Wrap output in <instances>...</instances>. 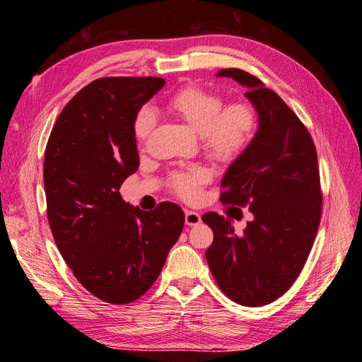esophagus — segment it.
<instances>
[{
	"instance_id": "obj_1",
	"label": "esophagus",
	"mask_w": 362,
	"mask_h": 362,
	"mask_svg": "<svg viewBox=\"0 0 362 362\" xmlns=\"http://www.w3.org/2000/svg\"><path fill=\"white\" fill-rule=\"evenodd\" d=\"M201 223V216L196 213V211H190V210H185V225L189 226H196Z\"/></svg>"
}]
</instances>
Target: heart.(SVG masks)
Masks as SVG:
<instances>
[{
  "mask_svg": "<svg viewBox=\"0 0 362 362\" xmlns=\"http://www.w3.org/2000/svg\"><path fill=\"white\" fill-rule=\"evenodd\" d=\"M172 113L181 117L202 137V146L213 158L231 161L250 145L257 131V115L247 104L223 107L217 93L198 86H187L175 92L166 103ZM156 124V116L148 108L134 120V134L139 144H145ZM206 181V172L194 168L175 173L172 185L182 198H196L199 185Z\"/></svg>",
  "mask_w": 362,
  "mask_h": 362,
  "instance_id": "b5f03b06",
  "label": "heart"
}]
</instances>
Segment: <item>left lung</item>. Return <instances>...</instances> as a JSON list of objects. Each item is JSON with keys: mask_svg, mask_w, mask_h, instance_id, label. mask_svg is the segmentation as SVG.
Here are the masks:
<instances>
[{"mask_svg": "<svg viewBox=\"0 0 362 362\" xmlns=\"http://www.w3.org/2000/svg\"><path fill=\"white\" fill-rule=\"evenodd\" d=\"M217 76L246 87L258 129L221 182V201L247 205L252 221L235 234L233 218L240 214L205 213L202 221L214 233L205 257L229 299L261 306L293 286L313 247L322 216L317 151L299 117L257 76L234 68Z\"/></svg>", "mask_w": 362, "mask_h": 362, "instance_id": "8db88e82", "label": "left lung"}]
</instances>
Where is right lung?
I'll return each instance as SVG.
<instances>
[{"label": "right lung", "mask_w": 362, "mask_h": 362, "mask_svg": "<svg viewBox=\"0 0 362 362\" xmlns=\"http://www.w3.org/2000/svg\"><path fill=\"white\" fill-rule=\"evenodd\" d=\"M163 86L156 76L92 81L63 108L45 149L52 237L81 286L108 303L145 294L182 233L180 205L144 211L119 193L139 168L137 113Z\"/></svg>", "instance_id": "right-lung-1"}]
</instances>
